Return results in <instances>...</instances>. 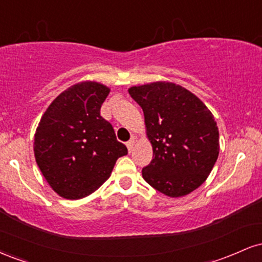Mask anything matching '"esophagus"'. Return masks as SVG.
Segmentation results:
<instances>
[{
    "instance_id": "34e87169",
    "label": "esophagus",
    "mask_w": 262,
    "mask_h": 262,
    "mask_svg": "<svg viewBox=\"0 0 262 262\" xmlns=\"http://www.w3.org/2000/svg\"><path fill=\"white\" fill-rule=\"evenodd\" d=\"M133 146H134V138H132L130 140L127 141V148L129 150V152H130L132 150H133Z\"/></svg>"
}]
</instances>
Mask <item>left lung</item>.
Here are the masks:
<instances>
[{"mask_svg": "<svg viewBox=\"0 0 262 262\" xmlns=\"http://www.w3.org/2000/svg\"><path fill=\"white\" fill-rule=\"evenodd\" d=\"M141 107L152 160L143 179L169 197H182L200 187L219 154L214 117L197 96L172 82H152L129 89Z\"/></svg>", "mask_w": 262, "mask_h": 262, "instance_id": "obj_1", "label": "left lung"}]
</instances>
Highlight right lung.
<instances>
[{
    "label": "right lung",
    "mask_w": 262,
    "mask_h": 262,
    "mask_svg": "<svg viewBox=\"0 0 262 262\" xmlns=\"http://www.w3.org/2000/svg\"><path fill=\"white\" fill-rule=\"evenodd\" d=\"M110 89L86 81L60 93L41 117L34 135L39 169L59 196L79 200L95 192L128 154L101 106Z\"/></svg>",
    "instance_id": "1"
}]
</instances>
